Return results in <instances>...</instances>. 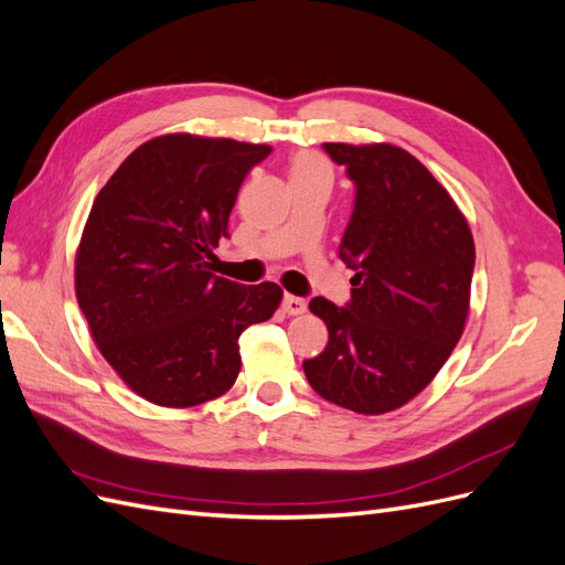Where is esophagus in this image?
Segmentation results:
<instances>
[{
  "instance_id": "obj_1",
  "label": "esophagus",
  "mask_w": 565,
  "mask_h": 565,
  "mask_svg": "<svg viewBox=\"0 0 565 565\" xmlns=\"http://www.w3.org/2000/svg\"><path fill=\"white\" fill-rule=\"evenodd\" d=\"M282 309H285L287 316H301V313L306 311V301L299 299V297L287 295V297L282 299Z\"/></svg>"
}]
</instances>
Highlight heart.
Returning <instances> with one entry per match:
<instances>
[{"instance_id":"b5f03b06","label":"heart","mask_w":565,"mask_h":565,"mask_svg":"<svg viewBox=\"0 0 565 565\" xmlns=\"http://www.w3.org/2000/svg\"><path fill=\"white\" fill-rule=\"evenodd\" d=\"M322 169H330V167L320 156H316V152H299V156L292 160V174H311V172H322Z\"/></svg>"}]
</instances>
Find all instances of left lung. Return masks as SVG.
<instances>
[{
    "mask_svg": "<svg viewBox=\"0 0 565 565\" xmlns=\"http://www.w3.org/2000/svg\"><path fill=\"white\" fill-rule=\"evenodd\" d=\"M347 167L355 204L339 259L355 270L351 301L309 309L330 341L306 380L324 401L384 415L413 401L465 332L476 247L465 214L415 156L391 143H322Z\"/></svg>",
    "mask_w": 565,
    "mask_h": 565,
    "instance_id": "left-lung-1",
    "label": "left lung"
}]
</instances>
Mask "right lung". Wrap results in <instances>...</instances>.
I'll return each instance as SVG.
<instances>
[{"label":"right lung","mask_w":565,"mask_h":565,"mask_svg":"<svg viewBox=\"0 0 565 565\" xmlns=\"http://www.w3.org/2000/svg\"><path fill=\"white\" fill-rule=\"evenodd\" d=\"M270 146L164 134L96 195L75 256V295L100 355L162 407L214 401L241 372L237 339L282 301L276 282L212 273L237 191Z\"/></svg>","instance_id":"obj_1"}]
</instances>
